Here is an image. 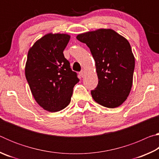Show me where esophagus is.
<instances>
[{"label": "esophagus", "instance_id": "esophagus-1", "mask_svg": "<svg viewBox=\"0 0 159 159\" xmlns=\"http://www.w3.org/2000/svg\"><path fill=\"white\" fill-rule=\"evenodd\" d=\"M84 74H85V71L84 70H81V71L80 72V76L81 77L84 76Z\"/></svg>", "mask_w": 159, "mask_h": 159}]
</instances>
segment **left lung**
Here are the masks:
<instances>
[{"instance_id": "obj_1", "label": "left lung", "mask_w": 159, "mask_h": 159, "mask_svg": "<svg viewBox=\"0 0 159 159\" xmlns=\"http://www.w3.org/2000/svg\"><path fill=\"white\" fill-rule=\"evenodd\" d=\"M76 39L87 45L95 61L98 84L91 90L94 100L107 108L121 105L130 94L134 69L128 40L109 29L86 32Z\"/></svg>"}]
</instances>
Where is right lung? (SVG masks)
<instances>
[{"label": "right lung", "mask_w": 159, "mask_h": 159, "mask_svg": "<svg viewBox=\"0 0 159 159\" xmlns=\"http://www.w3.org/2000/svg\"><path fill=\"white\" fill-rule=\"evenodd\" d=\"M69 39L67 34H48L28 52L26 79L35 100L48 111H59L68 106L74 85L79 81L63 54Z\"/></svg>", "instance_id": "1"}]
</instances>
